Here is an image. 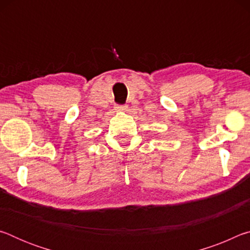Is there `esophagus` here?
Segmentation results:
<instances>
[{"label": "esophagus", "mask_w": 250, "mask_h": 250, "mask_svg": "<svg viewBox=\"0 0 250 250\" xmlns=\"http://www.w3.org/2000/svg\"><path fill=\"white\" fill-rule=\"evenodd\" d=\"M115 109L117 111H126V109H128V105L126 104H117Z\"/></svg>", "instance_id": "esophagus-1"}]
</instances>
